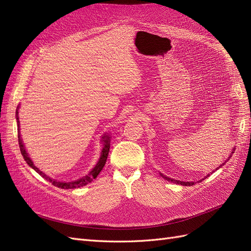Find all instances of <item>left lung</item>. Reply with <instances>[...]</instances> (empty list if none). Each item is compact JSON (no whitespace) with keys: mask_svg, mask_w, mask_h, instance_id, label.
I'll use <instances>...</instances> for the list:
<instances>
[{"mask_svg":"<svg viewBox=\"0 0 251 251\" xmlns=\"http://www.w3.org/2000/svg\"><path fill=\"white\" fill-rule=\"evenodd\" d=\"M234 151V150H233ZM233 153V151H232ZM229 157H231V156H229ZM224 164V163H223ZM161 176L165 179V180H168V181H171V182H174V183H178V184H181V185H185V186H187V185H194L195 183L194 182H183V181H178V180H174V179H171V178H169V177H166V176H164V175H162L161 174ZM208 177V176H207ZM202 180H204V179H202Z\"/></svg>","mask_w":251,"mask_h":251,"instance_id":"obj_1","label":"left lung"}]
</instances>
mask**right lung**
Segmentation results:
<instances>
[{
	"instance_id": "obj_1",
	"label": "right lung",
	"mask_w": 251,
	"mask_h": 251,
	"mask_svg": "<svg viewBox=\"0 0 251 251\" xmlns=\"http://www.w3.org/2000/svg\"><path fill=\"white\" fill-rule=\"evenodd\" d=\"M17 119H18L17 120L18 121V126H19V128H18V130H19V132H18V138H19L20 150H21V153H22L23 157H24V159H25V161L28 163V165L30 166V168H32L36 173H39L43 178H45L46 180H48L49 182H51V183L54 185V186H57L59 188H66V189L70 188L71 189V188H76V187L87 185L88 183H90V182H92L98 176V174L101 172V170L103 169L105 162H107V158H108L109 151H110V137H109V136H104V137H102L103 138V142H104V147H103V149L101 151V155H100V160H98L97 164L95 165V168L92 171H91L87 175V176L82 177V178H80V179H78L76 181H73V182H58V181H56L54 179H51V178H49L47 176V175H45L43 172H41L39 169L36 168V166L33 164L31 159L29 158L27 151H25V147H24V144H23V142H22L21 135H20V125H19L20 121H19V117H18V110H17Z\"/></svg>"
}]
</instances>
